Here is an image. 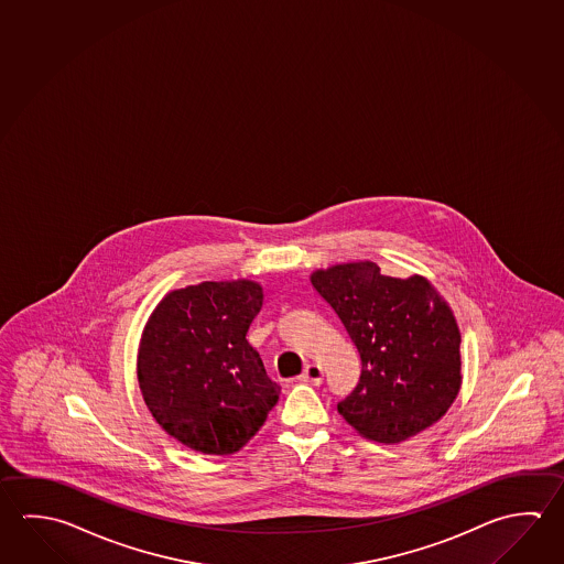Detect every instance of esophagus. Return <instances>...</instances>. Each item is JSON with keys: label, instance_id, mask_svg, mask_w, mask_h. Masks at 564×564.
I'll use <instances>...</instances> for the list:
<instances>
[{"label": "esophagus", "instance_id": "esophagus-1", "mask_svg": "<svg viewBox=\"0 0 564 564\" xmlns=\"http://www.w3.org/2000/svg\"><path fill=\"white\" fill-rule=\"evenodd\" d=\"M301 380H303V382H311V384H321V382H323V368L315 365V362L306 365L303 375H301Z\"/></svg>", "mask_w": 564, "mask_h": 564}]
</instances>
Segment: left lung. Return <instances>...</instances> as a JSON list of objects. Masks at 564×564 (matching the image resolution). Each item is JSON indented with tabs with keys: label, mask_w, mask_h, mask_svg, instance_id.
Segmentation results:
<instances>
[{
	"label": "left lung",
	"mask_w": 564,
	"mask_h": 564,
	"mask_svg": "<svg viewBox=\"0 0 564 564\" xmlns=\"http://www.w3.org/2000/svg\"><path fill=\"white\" fill-rule=\"evenodd\" d=\"M360 355L362 372L338 414L378 444H400L444 417L462 388L454 311L422 278H388L372 261L311 273Z\"/></svg>",
	"instance_id": "1"
}]
</instances>
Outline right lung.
Masks as SVG:
<instances>
[{
  "label": "right lung",
  "instance_id": "obj_1",
  "mask_svg": "<svg viewBox=\"0 0 564 564\" xmlns=\"http://www.w3.org/2000/svg\"><path fill=\"white\" fill-rule=\"evenodd\" d=\"M263 286L249 281H204L170 291L140 338V392L156 424L194 452L231 455L248 444L278 404L249 345Z\"/></svg>",
  "mask_w": 564,
  "mask_h": 564
}]
</instances>
